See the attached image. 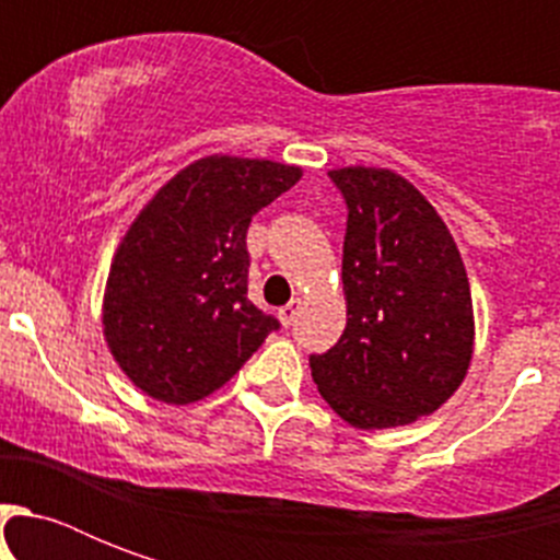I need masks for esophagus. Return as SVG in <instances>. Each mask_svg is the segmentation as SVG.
<instances>
[{"instance_id": "esophagus-1", "label": "esophagus", "mask_w": 560, "mask_h": 560, "mask_svg": "<svg viewBox=\"0 0 560 560\" xmlns=\"http://www.w3.org/2000/svg\"><path fill=\"white\" fill-rule=\"evenodd\" d=\"M299 311H302V299H293V302H288V305H284L279 311L281 325H293V323H296Z\"/></svg>"}]
</instances>
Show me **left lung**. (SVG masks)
<instances>
[{"label": "left lung", "mask_w": 560, "mask_h": 560, "mask_svg": "<svg viewBox=\"0 0 560 560\" xmlns=\"http://www.w3.org/2000/svg\"><path fill=\"white\" fill-rule=\"evenodd\" d=\"M349 206L346 331L311 354L328 407L358 430L404 427L459 389L474 358V302L439 211L389 168L328 171Z\"/></svg>", "instance_id": "1"}]
</instances>
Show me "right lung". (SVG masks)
<instances>
[{
  "label": "right lung",
  "mask_w": 560,
  "mask_h": 560,
  "mask_svg": "<svg viewBox=\"0 0 560 560\" xmlns=\"http://www.w3.org/2000/svg\"><path fill=\"white\" fill-rule=\"evenodd\" d=\"M299 179L296 165L214 153L144 202L113 255L101 314L109 354L136 389L194 404L279 328L246 299V229Z\"/></svg>",
  "instance_id": "right-lung-1"
}]
</instances>
